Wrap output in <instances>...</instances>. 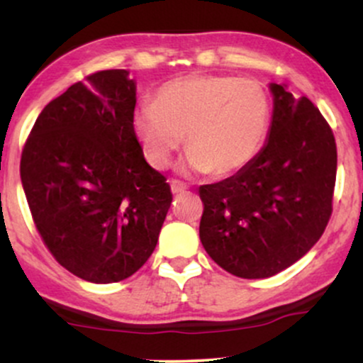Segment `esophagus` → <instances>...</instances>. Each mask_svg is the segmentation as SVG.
Wrapping results in <instances>:
<instances>
[{"label":"esophagus","mask_w":363,"mask_h":363,"mask_svg":"<svg viewBox=\"0 0 363 363\" xmlns=\"http://www.w3.org/2000/svg\"><path fill=\"white\" fill-rule=\"evenodd\" d=\"M186 189H187V186L184 184V182L170 181V191H172V194H181V193H184Z\"/></svg>","instance_id":"esophagus-1"}]
</instances>
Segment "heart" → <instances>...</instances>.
I'll return each instance as SVG.
<instances>
[{
	"mask_svg": "<svg viewBox=\"0 0 363 363\" xmlns=\"http://www.w3.org/2000/svg\"><path fill=\"white\" fill-rule=\"evenodd\" d=\"M272 121V101L259 82L228 74H187L140 104L131 129L152 167L165 169L186 135V174L230 176L257 155Z\"/></svg>",
	"mask_w": 363,
	"mask_h": 363,
	"instance_id": "b5f03b06",
	"label": "heart"
}]
</instances>
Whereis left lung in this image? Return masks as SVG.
<instances>
[{"label": "left lung", "mask_w": 363, "mask_h": 363, "mask_svg": "<svg viewBox=\"0 0 363 363\" xmlns=\"http://www.w3.org/2000/svg\"><path fill=\"white\" fill-rule=\"evenodd\" d=\"M268 138L249 165L199 187V239L225 272L256 280L283 272L311 251L331 216L336 143L307 97L269 83Z\"/></svg>", "instance_id": "8db88e82"}]
</instances>
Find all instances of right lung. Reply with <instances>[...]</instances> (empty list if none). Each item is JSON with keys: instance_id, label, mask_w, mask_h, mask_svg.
Masks as SVG:
<instances>
[{"instance_id": "right-lung-1", "label": "right lung", "mask_w": 363, "mask_h": 363, "mask_svg": "<svg viewBox=\"0 0 363 363\" xmlns=\"http://www.w3.org/2000/svg\"><path fill=\"white\" fill-rule=\"evenodd\" d=\"M135 106L126 69L90 74L44 107L22 152L37 230L62 268L85 281L116 283L138 272L172 203L133 135Z\"/></svg>"}]
</instances>
